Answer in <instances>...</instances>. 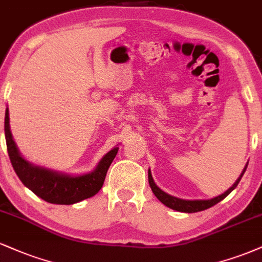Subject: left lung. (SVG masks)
I'll use <instances>...</instances> for the list:
<instances>
[{"label":"left lung","instance_id":"1","mask_svg":"<svg viewBox=\"0 0 262 262\" xmlns=\"http://www.w3.org/2000/svg\"><path fill=\"white\" fill-rule=\"evenodd\" d=\"M247 167H248V164L245 165L244 170H243L241 177L236 179L235 183L233 184V185L230 186L226 192L222 193V195L217 196V198L211 199V200H181V199L174 198V196L168 195L167 192L162 191V190L156 185L155 180H153V178H152V174H150V170H148V181H149V186H150V189H152L153 193H155L156 198L158 199L162 204H164L167 207L171 208V210L179 211V212H186V213H193V212H200V211L207 210V208H210V207H212V206L218 204L220 201H222L224 198H227V196H228L236 186H238L239 181H241L242 177L244 175L245 170H247Z\"/></svg>","mask_w":262,"mask_h":262}]
</instances>
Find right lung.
Returning a JSON list of instances; mask_svg holds the SVG:
<instances>
[{
    "mask_svg": "<svg viewBox=\"0 0 262 262\" xmlns=\"http://www.w3.org/2000/svg\"><path fill=\"white\" fill-rule=\"evenodd\" d=\"M5 135L12 167L21 183L40 199L56 205H73L94 196L103 186L107 169L119 149V147H114L107 152L91 173L71 177L30 164L20 156L9 130L8 109L5 115Z\"/></svg>",
    "mask_w": 262,
    "mask_h": 262,
    "instance_id": "obj_1",
    "label": "right lung"
}]
</instances>
